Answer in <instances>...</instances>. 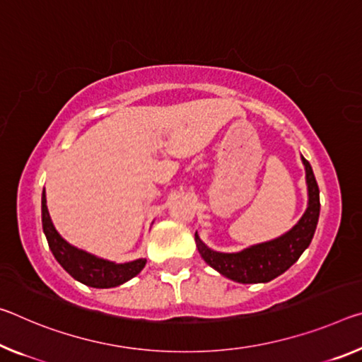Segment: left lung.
<instances>
[{"label": "left lung", "instance_id": "1", "mask_svg": "<svg viewBox=\"0 0 362 362\" xmlns=\"http://www.w3.org/2000/svg\"><path fill=\"white\" fill-rule=\"evenodd\" d=\"M306 169L308 208L296 226L282 237L253 245L238 253H219L206 246L194 233L198 251L203 259L223 277L238 284H266L279 277L300 259L314 237L319 221V187L315 182L311 164L301 156Z\"/></svg>", "mask_w": 362, "mask_h": 362}]
</instances>
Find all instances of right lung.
Listing matches in <instances>:
<instances>
[{
	"mask_svg": "<svg viewBox=\"0 0 362 362\" xmlns=\"http://www.w3.org/2000/svg\"><path fill=\"white\" fill-rule=\"evenodd\" d=\"M42 223L45 237L48 240V246L56 261L61 264L67 274H71L74 279L83 285L93 286V288H111V286L127 282L136 274H140L141 269L145 267L146 259L116 264L69 245L57 233L53 222H51L45 190L42 193Z\"/></svg>",
	"mask_w": 362,
	"mask_h": 362,
	"instance_id": "obj_1",
	"label": "right lung"
}]
</instances>
